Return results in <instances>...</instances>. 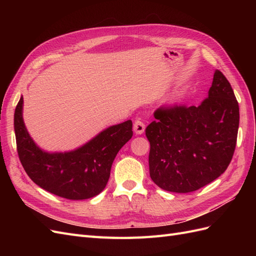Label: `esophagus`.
Segmentation results:
<instances>
[{
  "instance_id": "1",
  "label": "esophagus",
  "mask_w": 256,
  "mask_h": 256,
  "mask_svg": "<svg viewBox=\"0 0 256 256\" xmlns=\"http://www.w3.org/2000/svg\"><path fill=\"white\" fill-rule=\"evenodd\" d=\"M134 130L136 134H142L145 130V124L141 120H136L134 124Z\"/></svg>"
}]
</instances>
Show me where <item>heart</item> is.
I'll use <instances>...</instances> for the list:
<instances>
[{
    "label": "heart",
    "mask_w": 256,
    "mask_h": 256,
    "mask_svg": "<svg viewBox=\"0 0 256 256\" xmlns=\"http://www.w3.org/2000/svg\"><path fill=\"white\" fill-rule=\"evenodd\" d=\"M182 94H180V92H178V94H176V95H175L174 100H178V99H180V98L182 97Z\"/></svg>",
    "instance_id": "obj_1"
}]
</instances>
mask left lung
I'll return each mask as SVG.
<instances>
[{
    "label": "left lung",
    "mask_w": 256,
    "mask_h": 256,
    "mask_svg": "<svg viewBox=\"0 0 256 256\" xmlns=\"http://www.w3.org/2000/svg\"><path fill=\"white\" fill-rule=\"evenodd\" d=\"M145 129L150 175L161 189L188 193L226 172L235 152L239 106L230 82L216 70L200 106H161Z\"/></svg>",
    "instance_id": "obj_1"
}]
</instances>
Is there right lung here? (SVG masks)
<instances>
[{
    "label": "right lung",
    "mask_w": 256,
    "mask_h": 256,
    "mask_svg": "<svg viewBox=\"0 0 256 256\" xmlns=\"http://www.w3.org/2000/svg\"><path fill=\"white\" fill-rule=\"evenodd\" d=\"M23 98L14 110L17 152L24 171L37 186L58 196L85 200L108 184L118 150L132 136V122L109 127L80 148L69 152H42L28 134L22 118Z\"/></svg>",
    "instance_id": "1"
}]
</instances>
